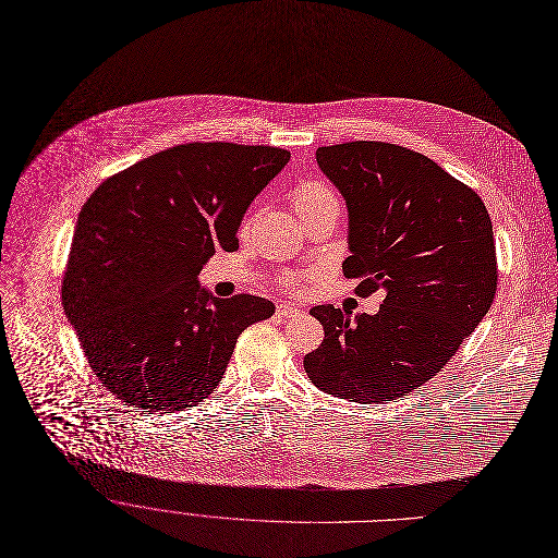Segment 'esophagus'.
I'll use <instances>...</instances> for the list:
<instances>
[{
    "label": "esophagus",
    "instance_id": "esophagus-1",
    "mask_svg": "<svg viewBox=\"0 0 558 558\" xmlns=\"http://www.w3.org/2000/svg\"><path fill=\"white\" fill-rule=\"evenodd\" d=\"M296 314H301V310H299L294 303L281 301V303L277 305V316H279V318H290V316H296Z\"/></svg>",
    "mask_w": 558,
    "mask_h": 558
}]
</instances>
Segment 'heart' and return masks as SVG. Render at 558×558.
Wrapping results in <instances>:
<instances>
[{
    "instance_id": "obj_1",
    "label": "heart",
    "mask_w": 558,
    "mask_h": 558,
    "mask_svg": "<svg viewBox=\"0 0 558 558\" xmlns=\"http://www.w3.org/2000/svg\"><path fill=\"white\" fill-rule=\"evenodd\" d=\"M327 199H333V193L325 184H320V182H305V184H299L292 191V206H294V210H303V208L316 206V204L327 202Z\"/></svg>"
}]
</instances>
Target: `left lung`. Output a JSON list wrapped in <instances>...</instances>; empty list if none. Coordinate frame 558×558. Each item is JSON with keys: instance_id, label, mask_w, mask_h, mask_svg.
Returning a JSON list of instances; mask_svg holds the SVG:
<instances>
[{"instance_id": "1", "label": "left lung", "mask_w": 558, "mask_h": 558, "mask_svg": "<svg viewBox=\"0 0 558 558\" xmlns=\"http://www.w3.org/2000/svg\"><path fill=\"white\" fill-rule=\"evenodd\" d=\"M316 165L348 206L345 277H363L359 292L383 290L385 301L356 316L314 305L325 339L303 367L337 398L396 400L447 365L490 310L493 221L473 189L407 147H318Z\"/></svg>"}]
</instances>
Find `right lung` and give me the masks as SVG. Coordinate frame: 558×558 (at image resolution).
<instances>
[{"instance_id": "add662e5", "label": "right lung", "mask_w": 558, "mask_h": 558, "mask_svg": "<svg viewBox=\"0 0 558 558\" xmlns=\"http://www.w3.org/2000/svg\"><path fill=\"white\" fill-rule=\"evenodd\" d=\"M288 160L262 145H178L107 178L83 204L63 310L96 378L123 402L165 413L202 402L240 333L275 314L255 294L213 296L197 275L217 248H240L244 213Z\"/></svg>"}]
</instances>
